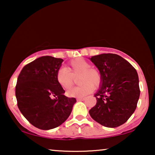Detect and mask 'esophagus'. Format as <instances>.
<instances>
[{
    "instance_id": "1",
    "label": "esophagus",
    "mask_w": 155,
    "mask_h": 155,
    "mask_svg": "<svg viewBox=\"0 0 155 155\" xmlns=\"http://www.w3.org/2000/svg\"><path fill=\"white\" fill-rule=\"evenodd\" d=\"M84 99V97H79V98H77V101H83Z\"/></svg>"
}]
</instances>
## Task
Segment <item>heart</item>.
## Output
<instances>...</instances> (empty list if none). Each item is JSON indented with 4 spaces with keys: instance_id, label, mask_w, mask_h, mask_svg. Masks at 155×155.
Returning <instances> with one entry per match:
<instances>
[{
    "instance_id": "1",
    "label": "heart",
    "mask_w": 155,
    "mask_h": 155,
    "mask_svg": "<svg viewBox=\"0 0 155 155\" xmlns=\"http://www.w3.org/2000/svg\"><path fill=\"white\" fill-rule=\"evenodd\" d=\"M90 63L83 58H78L71 61L68 67H62L56 74V80L64 90H69L74 83V76L80 74L82 85L72 88L68 92L71 97H83L90 94L93 87H97L101 82V74L96 69L90 68Z\"/></svg>"
}]
</instances>
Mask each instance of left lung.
Wrapping results in <instances>:
<instances>
[{
	"label": "left lung",
	"instance_id": "left-lung-1",
	"mask_svg": "<svg viewBox=\"0 0 155 155\" xmlns=\"http://www.w3.org/2000/svg\"><path fill=\"white\" fill-rule=\"evenodd\" d=\"M89 58L101 77L94 94L97 104L89 111L90 115L105 127L121 126L134 113L140 97L136 70L117 54H103Z\"/></svg>",
	"mask_w": 155,
	"mask_h": 155
}]
</instances>
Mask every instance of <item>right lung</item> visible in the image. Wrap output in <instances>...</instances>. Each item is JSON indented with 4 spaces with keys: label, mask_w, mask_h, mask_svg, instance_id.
I'll use <instances>...</instances> for the list:
<instances>
[{
    "label": "right lung",
    "mask_w": 155,
    "mask_h": 155,
    "mask_svg": "<svg viewBox=\"0 0 155 155\" xmlns=\"http://www.w3.org/2000/svg\"><path fill=\"white\" fill-rule=\"evenodd\" d=\"M63 60L46 56L25 65L18 78V107L31 125L41 130L61 126L69 117L75 98L64 95L56 80Z\"/></svg>",
    "instance_id": "obj_1"
}]
</instances>
